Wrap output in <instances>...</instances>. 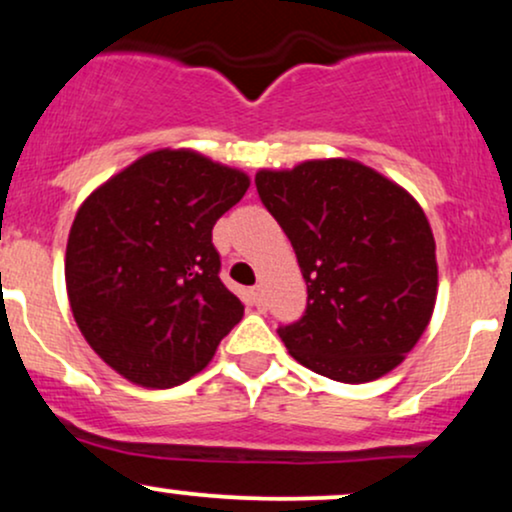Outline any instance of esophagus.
I'll return each instance as SVG.
<instances>
[{"mask_svg": "<svg viewBox=\"0 0 512 512\" xmlns=\"http://www.w3.org/2000/svg\"><path fill=\"white\" fill-rule=\"evenodd\" d=\"M248 298H250V303H252V305H257V308H260L262 301H264V298H262V289H260V286H252V289L248 291Z\"/></svg>", "mask_w": 512, "mask_h": 512, "instance_id": "obj_1", "label": "esophagus"}]
</instances>
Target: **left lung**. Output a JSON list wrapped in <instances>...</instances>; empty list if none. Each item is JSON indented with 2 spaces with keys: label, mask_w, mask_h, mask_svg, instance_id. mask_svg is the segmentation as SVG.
Wrapping results in <instances>:
<instances>
[{
  "label": "left lung",
  "mask_w": 512,
  "mask_h": 512,
  "mask_svg": "<svg viewBox=\"0 0 512 512\" xmlns=\"http://www.w3.org/2000/svg\"><path fill=\"white\" fill-rule=\"evenodd\" d=\"M255 185L308 286L301 320L279 327L289 354L349 385L397 368L438 293L436 240L419 202L351 158L260 170Z\"/></svg>",
  "instance_id": "1"
}]
</instances>
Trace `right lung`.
<instances>
[{
    "instance_id": "right-lung-1",
    "label": "right lung",
    "mask_w": 512,
    "mask_h": 512,
    "mask_svg": "<svg viewBox=\"0 0 512 512\" xmlns=\"http://www.w3.org/2000/svg\"><path fill=\"white\" fill-rule=\"evenodd\" d=\"M248 187L243 170L158 149L76 211L64 257L69 305L91 349L129 383H185L240 322L245 308L219 279L211 228Z\"/></svg>"
}]
</instances>
